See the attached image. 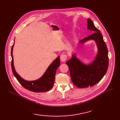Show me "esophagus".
I'll use <instances>...</instances> for the list:
<instances>
[{
    "label": "esophagus",
    "mask_w": 120,
    "mask_h": 120,
    "mask_svg": "<svg viewBox=\"0 0 120 120\" xmlns=\"http://www.w3.org/2000/svg\"><path fill=\"white\" fill-rule=\"evenodd\" d=\"M67 56L65 55H62L60 56V60L62 62H65V60H67Z\"/></svg>",
    "instance_id": "34e87169"
}]
</instances>
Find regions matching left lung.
I'll return each instance as SVG.
<instances>
[{
    "label": "left lung",
    "instance_id": "8db88e82",
    "mask_svg": "<svg viewBox=\"0 0 120 120\" xmlns=\"http://www.w3.org/2000/svg\"><path fill=\"white\" fill-rule=\"evenodd\" d=\"M87 23L88 29L95 32L80 41L78 45L81 46L89 41H94L98 47L95 58L90 63L85 64L77 58L76 53L73 52L72 58L66 62L73 83L80 88L90 87L99 82L106 74L109 64L108 49L102 34L91 19H87Z\"/></svg>",
    "mask_w": 120,
    "mask_h": 120
}]
</instances>
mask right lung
Here are the masks:
<instances>
[{
	"label": "right lung",
	"instance_id": "right-lung-1",
	"mask_svg": "<svg viewBox=\"0 0 120 120\" xmlns=\"http://www.w3.org/2000/svg\"><path fill=\"white\" fill-rule=\"evenodd\" d=\"M14 45V42L11 48V67L13 73L20 84L25 89L34 92H47L50 90L53 86L57 68L60 65V57H58L53 60L49 65L41 77L35 80L28 81L24 79L21 77L15 71L13 57V49Z\"/></svg>",
	"mask_w": 120,
	"mask_h": 120
}]
</instances>
